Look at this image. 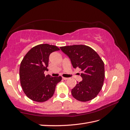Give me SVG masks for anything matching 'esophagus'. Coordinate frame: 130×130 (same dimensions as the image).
<instances>
[{
  "label": "esophagus",
  "instance_id": "esophagus-1",
  "mask_svg": "<svg viewBox=\"0 0 130 130\" xmlns=\"http://www.w3.org/2000/svg\"><path fill=\"white\" fill-rule=\"evenodd\" d=\"M62 79H63V80H66L69 79V78H67V77H62Z\"/></svg>",
  "mask_w": 130,
  "mask_h": 130
}]
</instances>
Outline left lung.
Segmentation results:
<instances>
[{"label":"left lung","instance_id":"1","mask_svg":"<svg viewBox=\"0 0 130 130\" xmlns=\"http://www.w3.org/2000/svg\"><path fill=\"white\" fill-rule=\"evenodd\" d=\"M70 58L73 68L82 71L83 80L71 90L73 97L82 102L91 100L97 96L103 86L104 63L96 51L86 45H74L60 47Z\"/></svg>","mask_w":130,"mask_h":130}]
</instances>
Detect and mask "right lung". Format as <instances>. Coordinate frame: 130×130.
I'll return each instance as SVG.
<instances>
[{
    "label": "right lung",
    "mask_w": 130,
    "mask_h": 130,
    "mask_svg": "<svg viewBox=\"0 0 130 130\" xmlns=\"http://www.w3.org/2000/svg\"><path fill=\"white\" fill-rule=\"evenodd\" d=\"M55 45L47 44L37 45L30 50L21 62L19 69L20 84L27 97L37 102H44L53 96L61 76H45L50 54L59 50Z\"/></svg>",
    "instance_id": "obj_1"
}]
</instances>
